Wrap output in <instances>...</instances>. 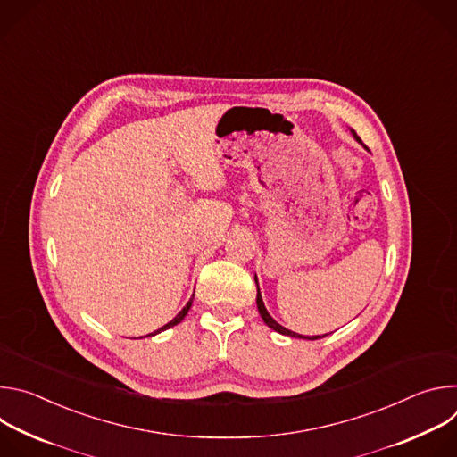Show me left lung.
<instances>
[{
  "mask_svg": "<svg viewBox=\"0 0 457 457\" xmlns=\"http://www.w3.org/2000/svg\"><path fill=\"white\" fill-rule=\"evenodd\" d=\"M353 134H354V132H353ZM354 137H356V141H358V143H361V141H360V137H358L356 134H354ZM254 282H256V278H254ZM256 305H258V312H260V316H262V320L266 321L268 328H271L273 331H277V333H280V335L293 337V338H303V340H318V338L328 337V335H323V337H302V335H298V333H293V331H289V329L282 328V325H280L278 321H275V320L271 318V314L268 312V309H266V305H264V302H262V295H260L258 284H256Z\"/></svg>",
  "mask_w": 457,
  "mask_h": 457,
  "instance_id": "obj_1",
  "label": "left lung"
}]
</instances>
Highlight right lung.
Segmentation results:
<instances>
[{
  "label": "right lung",
  "mask_w": 457,
  "mask_h": 457,
  "mask_svg": "<svg viewBox=\"0 0 457 457\" xmlns=\"http://www.w3.org/2000/svg\"><path fill=\"white\" fill-rule=\"evenodd\" d=\"M191 302H193V298H191V300H189V302H187V303H186V305H184V309H182V311H180V312H179V314H177V316H175V318H173V320H171V321H168V323H166V325H162V328H161V329H159V331H155V333H154V335H157V333H161V331H166V329H170V328H173V325H177V323H180V321H182V320H184V316H186V314H187V311H189V307H191ZM154 335H150V337H154Z\"/></svg>",
  "instance_id": "obj_1"
}]
</instances>
